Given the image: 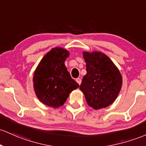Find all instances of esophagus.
Returning <instances> with one entry per match:
<instances>
[{"mask_svg": "<svg viewBox=\"0 0 146 146\" xmlns=\"http://www.w3.org/2000/svg\"><path fill=\"white\" fill-rule=\"evenodd\" d=\"M76 81L77 82V83H78L79 85L81 83V78H76Z\"/></svg>", "mask_w": 146, "mask_h": 146, "instance_id": "34e87169", "label": "esophagus"}]
</instances>
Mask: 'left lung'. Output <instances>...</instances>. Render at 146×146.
<instances>
[{
    "label": "left lung",
    "mask_w": 146,
    "mask_h": 146,
    "mask_svg": "<svg viewBox=\"0 0 146 146\" xmlns=\"http://www.w3.org/2000/svg\"><path fill=\"white\" fill-rule=\"evenodd\" d=\"M87 74L80 90L88 106L98 110L106 108L117 99L122 86L120 72L108 56L99 52H83Z\"/></svg>",
    "instance_id": "left-lung-1"
}]
</instances>
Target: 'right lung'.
<instances>
[{"mask_svg":"<svg viewBox=\"0 0 146 146\" xmlns=\"http://www.w3.org/2000/svg\"><path fill=\"white\" fill-rule=\"evenodd\" d=\"M69 52L55 47L43 56L34 74V89L38 99L50 107L63 106L69 94L79 85L73 78L65 65Z\"/></svg>","mask_w":146,"mask_h":146,"instance_id":"right-lung-1","label":"right lung"}]
</instances>
